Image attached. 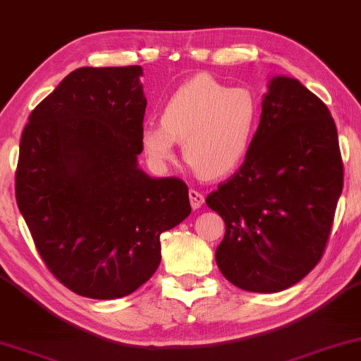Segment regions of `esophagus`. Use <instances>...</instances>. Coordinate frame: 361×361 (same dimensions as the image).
I'll return each instance as SVG.
<instances>
[{"label":"esophagus","instance_id":"34e87169","mask_svg":"<svg viewBox=\"0 0 361 361\" xmlns=\"http://www.w3.org/2000/svg\"><path fill=\"white\" fill-rule=\"evenodd\" d=\"M188 195H190L191 208L198 209V208H201V206H203V203H204L203 193H200V191H196V190H190Z\"/></svg>","mask_w":361,"mask_h":361}]
</instances>
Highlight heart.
<instances>
[{"mask_svg": "<svg viewBox=\"0 0 361 361\" xmlns=\"http://www.w3.org/2000/svg\"><path fill=\"white\" fill-rule=\"evenodd\" d=\"M262 120V102L247 87H228L208 74L181 84L163 105L160 122L142 127L148 161L165 168L183 142V158L208 180L233 175L252 150Z\"/></svg>", "mask_w": 361, "mask_h": 361, "instance_id": "b5f03b06", "label": "heart"}]
</instances>
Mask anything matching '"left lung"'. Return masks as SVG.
<instances>
[{"label": "left lung", "mask_w": 361, "mask_h": 361, "mask_svg": "<svg viewBox=\"0 0 361 361\" xmlns=\"http://www.w3.org/2000/svg\"><path fill=\"white\" fill-rule=\"evenodd\" d=\"M343 188L334 118L294 77L274 75L243 166L208 195L224 219L216 264L231 284L281 292L320 261Z\"/></svg>", "instance_id": "left-lung-1"}]
</instances>
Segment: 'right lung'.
Masks as SVG:
<instances>
[{"mask_svg": "<svg viewBox=\"0 0 361 361\" xmlns=\"http://www.w3.org/2000/svg\"><path fill=\"white\" fill-rule=\"evenodd\" d=\"M140 66L79 67L32 110L16 201L37 252L67 289L125 297L160 266V234L191 213L180 178L138 166L147 99Z\"/></svg>", "mask_w": 361, "mask_h": 361, "instance_id": "obj_1", "label": "right lung"}]
</instances>
